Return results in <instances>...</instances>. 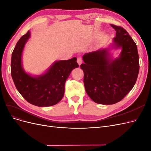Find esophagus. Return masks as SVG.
<instances>
[{
  "label": "esophagus",
  "instance_id": "34e87169",
  "mask_svg": "<svg viewBox=\"0 0 151 151\" xmlns=\"http://www.w3.org/2000/svg\"><path fill=\"white\" fill-rule=\"evenodd\" d=\"M77 62L78 63L79 65H81L82 64V63H83V60H82V58L81 57H78L77 59Z\"/></svg>",
  "mask_w": 151,
  "mask_h": 151
}]
</instances>
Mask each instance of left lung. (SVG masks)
I'll list each match as a JSON object with an SVG mask.
<instances>
[{
    "label": "left lung",
    "instance_id": "left-lung-1",
    "mask_svg": "<svg viewBox=\"0 0 151 151\" xmlns=\"http://www.w3.org/2000/svg\"><path fill=\"white\" fill-rule=\"evenodd\" d=\"M116 36L108 48L85 53L84 84L87 94L95 103L113 104L120 101L133 88L139 72L137 47L134 41L122 27L111 24ZM122 50L114 59L111 49Z\"/></svg>",
    "mask_w": 151,
    "mask_h": 151
}]
</instances>
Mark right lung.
Returning a JSON list of instances; mask_svg holds the SVG:
<instances>
[{"label":"right lung","mask_w":151,"mask_h":151,"mask_svg":"<svg viewBox=\"0 0 151 151\" xmlns=\"http://www.w3.org/2000/svg\"><path fill=\"white\" fill-rule=\"evenodd\" d=\"M30 31L18 41L12 53L11 76L19 93L28 103L40 107L53 106L60 101L65 83L73 69L79 67L77 58L55 62L42 74L33 76L22 67V55L30 38Z\"/></svg>","instance_id":"right-lung-1"}]
</instances>
